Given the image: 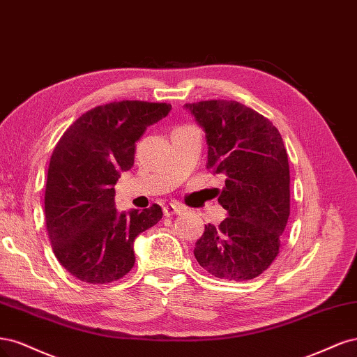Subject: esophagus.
Instances as JSON below:
<instances>
[{
    "label": "esophagus",
    "instance_id": "1",
    "mask_svg": "<svg viewBox=\"0 0 357 357\" xmlns=\"http://www.w3.org/2000/svg\"><path fill=\"white\" fill-rule=\"evenodd\" d=\"M183 209L185 208H183V206L179 203H169L163 208V213H165V216H172V215L181 213Z\"/></svg>",
    "mask_w": 357,
    "mask_h": 357
}]
</instances>
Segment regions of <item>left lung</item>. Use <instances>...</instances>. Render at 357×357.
Here are the masks:
<instances>
[{
	"mask_svg": "<svg viewBox=\"0 0 357 357\" xmlns=\"http://www.w3.org/2000/svg\"><path fill=\"white\" fill-rule=\"evenodd\" d=\"M208 144V167L227 176L220 204L227 218L204 225L194 257L218 279L250 280L279 254L289 218L291 176L282 135L261 114L236 100L183 105Z\"/></svg>",
	"mask_w": 357,
	"mask_h": 357,
	"instance_id": "8db88e82",
	"label": "left lung"
}]
</instances>
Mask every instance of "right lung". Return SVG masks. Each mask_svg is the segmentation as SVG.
Returning a JSON list of instances; mask_svg holds the SVG:
<instances>
[{
	"mask_svg": "<svg viewBox=\"0 0 357 357\" xmlns=\"http://www.w3.org/2000/svg\"><path fill=\"white\" fill-rule=\"evenodd\" d=\"M170 103L111 102L77 119L54 146L45 183V225L53 252L74 278L109 283L135 264V238L162 220L158 204L119 212L116 185L132 169L135 146Z\"/></svg>",
	"mask_w": 357,
	"mask_h": 357,
	"instance_id": "1",
	"label": "right lung"
}]
</instances>
